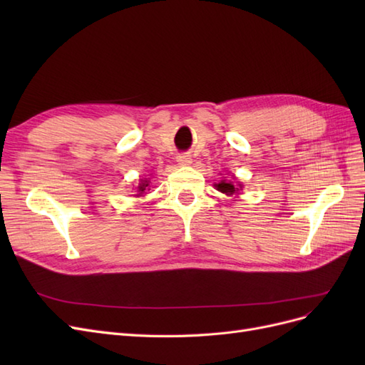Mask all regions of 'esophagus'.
I'll return each mask as SVG.
<instances>
[{
    "instance_id": "1",
    "label": "esophagus",
    "mask_w": 365,
    "mask_h": 365,
    "mask_svg": "<svg viewBox=\"0 0 365 365\" xmlns=\"http://www.w3.org/2000/svg\"><path fill=\"white\" fill-rule=\"evenodd\" d=\"M176 161H178V164H181V165H189V164H192V157L189 155V153H180V155L176 157Z\"/></svg>"
}]
</instances>
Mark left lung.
<instances>
[{"label":"left lung","mask_w":365,"mask_h":365,"mask_svg":"<svg viewBox=\"0 0 365 365\" xmlns=\"http://www.w3.org/2000/svg\"><path fill=\"white\" fill-rule=\"evenodd\" d=\"M216 189H217L219 192L227 193V195H235V193L239 190L237 187H235L231 182H225V181H220L219 184H216Z\"/></svg>","instance_id":"obj_1"}]
</instances>
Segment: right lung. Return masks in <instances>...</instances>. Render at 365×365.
Masks as SVG:
<instances>
[{"mask_svg": "<svg viewBox=\"0 0 365 365\" xmlns=\"http://www.w3.org/2000/svg\"><path fill=\"white\" fill-rule=\"evenodd\" d=\"M148 185H149V182H148V181H141V184L138 185V192H140V193L145 192ZM140 193H138V195H140Z\"/></svg>", "mask_w": 365, "mask_h": 365, "instance_id": "right-lung-1", "label": "right lung"}]
</instances>
